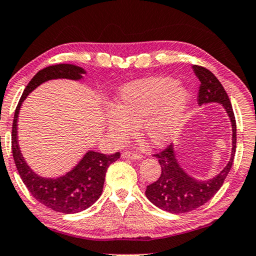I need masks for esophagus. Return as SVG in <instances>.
I'll use <instances>...</instances> for the list:
<instances>
[{
  "mask_svg": "<svg viewBox=\"0 0 256 256\" xmlns=\"http://www.w3.org/2000/svg\"><path fill=\"white\" fill-rule=\"evenodd\" d=\"M121 156H122L124 158H127V159H135V160L142 159V154H140V153H136V152H132V151L122 152V154Z\"/></svg>",
  "mask_w": 256,
  "mask_h": 256,
  "instance_id": "1",
  "label": "esophagus"
}]
</instances>
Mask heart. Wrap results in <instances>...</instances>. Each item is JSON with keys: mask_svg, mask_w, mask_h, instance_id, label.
I'll return each instance as SVG.
<instances>
[{"mask_svg": "<svg viewBox=\"0 0 256 256\" xmlns=\"http://www.w3.org/2000/svg\"><path fill=\"white\" fill-rule=\"evenodd\" d=\"M188 94L170 78H148L120 88L108 113V132L121 142L135 132L156 146L167 144L182 127Z\"/></svg>", "mask_w": 256, "mask_h": 256, "instance_id": "b5f03b06", "label": "heart"}]
</instances>
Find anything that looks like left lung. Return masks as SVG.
Segmentation results:
<instances>
[{"mask_svg": "<svg viewBox=\"0 0 256 256\" xmlns=\"http://www.w3.org/2000/svg\"><path fill=\"white\" fill-rule=\"evenodd\" d=\"M194 70L200 81L198 103L202 105L210 103V102H218L223 104L230 116L231 124H232V153L226 168L216 178L210 180H202V182L190 178L183 172L175 159L172 145H168L164 150L153 154L159 161L161 174L156 182L148 186L145 194L156 207L174 214L188 213L202 206L208 200L213 198L220 188L223 186L224 180L232 167L236 144H237V127H236L232 105L221 82L210 70L202 66L194 65Z\"/></svg>", "mask_w": 256, "mask_h": 256, "instance_id": "1", "label": "left lung"}]
</instances>
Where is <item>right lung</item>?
<instances>
[{
  "mask_svg": "<svg viewBox=\"0 0 256 256\" xmlns=\"http://www.w3.org/2000/svg\"><path fill=\"white\" fill-rule=\"evenodd\" d=\"M84 73V68L70 64L52 65L38 70L26 86L16 108L11 134L14 160L24 184L38 202L50 210L64 214L78 213L96 202L103 192L106 170L110 164L120 158V152L105 156L103 153L89 151L66 175L58 178H43L35 174L24 160L17 140V121L24 100L38 86L51 78L80 80Z\"/></svg>",
  "mask_w": 256,
  "mask_h": 256,
  "instance_id": "right-lung-1",
  "label": "right lung"
}]
</instances>
